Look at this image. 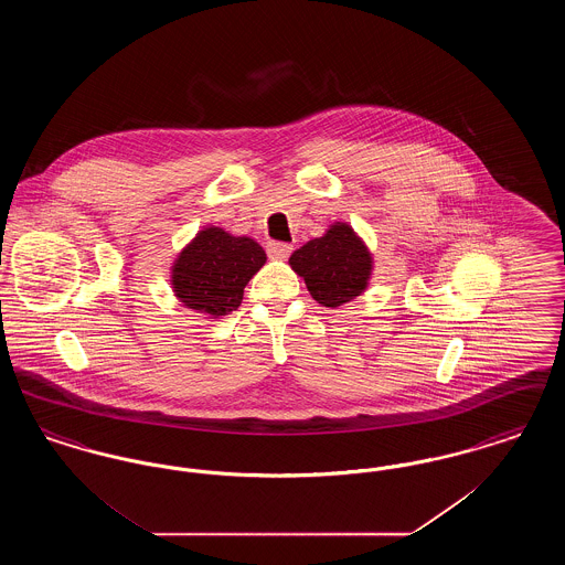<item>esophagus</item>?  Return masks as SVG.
I'll return each mask as SVG.
<instances>
[{"instance_id":"esophagus-1","label":"esophagus","mask_w":565,"mask_h":565,"mask_svg":"<svg viewBox=\"0 0 565 565\" xmlns=\"http://www.w3.org/2000/svg\"><path fill=\"white\" fill-rule=\"evenodd\" d=\"M292 245L290 243L284 242H270L267 245V254H269L270 258H279V260H284V258H288L290 254H292Z\"/></svg>"}]
</instances>
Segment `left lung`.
Masks as SVG:
<instances>
[{"instance_id":"1","label":"left lung","mask_w":565,"mask_h":565,"mask_svg":"<svg viewBox=\"0 0 565 565\" xmlns=\"http://www.w3.org/2000/svg\"><path fill=\"white\" fill-rule=\"evenodd\" d=\"M290 267L305 279L307 290L320 305L334 309L364 292L373 258L351 226L337 222L323 237L296 249Z\"/></svg>"}]
</instances>
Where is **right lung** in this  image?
<instances>
[{
    "mask_svg": "<svg viewBox=\"0 0 565 565\" xmlns=\"http://www.w3.org/2000/svg\"><path fill=\"white\" fill-rule=\"evenodd\" d=\"M265 263L267 254L254 239L212 226L178 256L173 292L189 309L222 318L242 305L243 288Z\"/></svg>",
    "mask_w": 565,
    "mask_h": 565,
    "instance_id": "1",
    "label": "right lung"
}]
</instances>
